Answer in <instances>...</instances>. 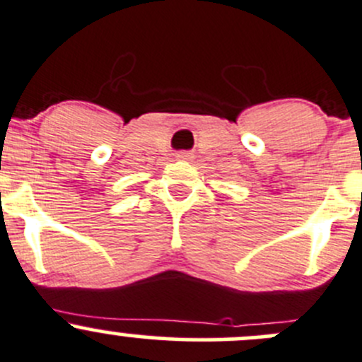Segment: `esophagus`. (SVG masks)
<instances>
[{"mask_svg": "<svg viewBox=\"0 0 362 362\" xmlns=\"http://www.w3.org/2000/svg\"><path fill=\"white\" fill-rule=\"evenodd\" d=\"M176 156H177V158H180V160H192V158H193V155L189 153V151H177Z\"/></svg>", "mask_w": 362, "mask_h": 362, "instance_id": "1", "label": "esophagus"}]
</instances>
